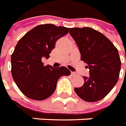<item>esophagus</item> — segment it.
Returning a JSON list of instances; mask_svg holds the SVG:
<instances>
[{
	"instance_id": "esophagus-1",
	"label": "esophagus",
	"mask_w": 126,
	"mask_h": 126,
	"mask_svg": "<svg viewBox=\"0 0 126 126\" xmlns=\"http://www.w3.org/2000/svg\"><path fill=\"white\" fill-rule=\"evenodd\" d=\"M71 75L73 76V77H75L77 75V73H75V72H71Z\"/></svg>"
}]
</instances>
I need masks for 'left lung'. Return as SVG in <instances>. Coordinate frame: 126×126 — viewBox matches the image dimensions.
Here are the masks:
<instances>
[{
	"label": "left lung",
	"instance_id": "left-lung-1",
	"mask_svg": "<svg viewBox=\"0 0 126 126\" xmlns=\"http://www.w3.org/2000/svg\"><path fill=\"white\" fill-rule=\"evenodd\" d=\"M87 64L90 77H83L84 83L75 87L78 96L87 102L104 98L118 81L121 60L117 49L103 34L92 28H72L69 31Z\"/></svg>",
	"mask_w": 126,
	"mask_h": 126
}]
</instances>
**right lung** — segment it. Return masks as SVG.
<instances>
[{"instance_id":"obj_1","label":"right lung","mask_w":126,"mask_h":126,"mask_svg":"<svg viewBox=\"0 0 126 126\" xmlns=\"http://www.w3.org/2000/svg\"><path fill=\"white\" fill-rule=\"evenodd\" d=\"M69 31L68 28L53 24L39 25L28 31L16 45L11 56V74L25 96L43 100L55 92L57 81L68 76L67 68L44 66L42 58H49L56 41Z\"/></svg>"}]
</instances>
